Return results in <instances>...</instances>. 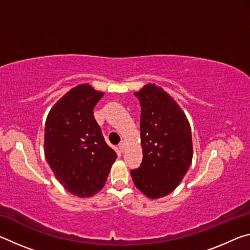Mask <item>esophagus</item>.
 <instances>
[{"label":"esophagus","mask_w":250,"mask_h":250,"mask_svg":"<svg viewBox=\"0 0 250 250\" xmlns=\"http://www.w3.org/2000/svg\"><path fill=\"white\" fill-rule=\"evenodd\" d=\"M125 149V143L122 141L120 145H119V150H120V152H124Z\"/></svg>","instance_id":"1"}]
</instances>
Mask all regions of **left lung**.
<instances>
[{
    "instance_id": "obj_1",
    "label": "left lung",
    "mask_w": 250,
    "mask_h": 250,
    "mask_svg": "<svg viewBox=\"0 0 250 250\" xmlns=\"http://www.w3.org/2000/svg\"><path fill=\"white\" fill-rule=\"evenodd\" d=\"M134 95L141 104L143 159L131 176L139 191L155 200L174 191L191 167V125L179 104L155 83L145 84Z\"/></svg>"
}]
</instances>
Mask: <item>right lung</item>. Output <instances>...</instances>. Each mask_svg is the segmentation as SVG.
Wrapping results in <instances>:
<instances>
[{
    "instance_id": "add662e5",
    "label": "right lung",
    "mask_w": 250,
    "mask_h": 250,
    "mask_svg": "<svg viewBox=\"0 0 250 250\" xmlns=\"http://www.w3.org/2000/svg\"><path fill=\"white\" fill-rule=\"evenodd\" d=\"M104 95L90 84H78L53 105L46 119L45 158L59 183L78 197H91L104 188L117 158L94 117Z\"/></svg>"
}]
</instances>
